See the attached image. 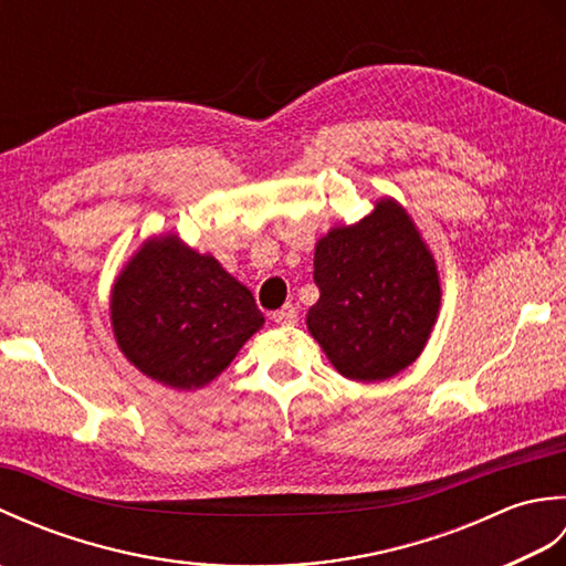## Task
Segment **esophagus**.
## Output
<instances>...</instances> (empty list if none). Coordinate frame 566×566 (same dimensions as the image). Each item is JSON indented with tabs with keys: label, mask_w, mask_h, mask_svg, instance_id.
I'll return each instance as SVG.
<instances>
[{
	"label": "esophagus",
	"mask_w": 566,
	"mask_h": 566,
	"mask_svg": "<svg viewBox=\"0 0 566 566\" xmlns=\"http://www.w3.org/2000/svg\"><path fill=\"white\" fill-rule=\"evenodd\" d=\"M298 318V311L294 304H284L280 311H274L272 314V321L280 323V326H294Z\"/></svg>",
	"instance_id": "1"
}]
</instances>
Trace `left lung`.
<instances>
[{
  "label": "left lung",
  "mask_w": 566,
  "mask_h": 566,
  "mask_svg": "<svg viewBox=\"0 0 566 566\" xmlns=\"http://www.w3.org/2000/svg\"><path fill=\"white\" fill-rule=\"evenodd\" d=\"M314 282L306 326L343 377L384 381L423 353L440 276L399 201L384 197L359 223L331 228L316 243Z\"/></svg>",
  "instance_id": "obj_1"
}]
</instances>
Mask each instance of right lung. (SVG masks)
<instances>
[{
  "mask_svg": "<svg viewBox=\"0 0 566 566\" xmlns=\"http://www.w3.org/2000/svg\"><path fill=\"white\" fill-rule=\"evenodd\" d=\"M109 308L128 363L182 391L219 377L264 323L248 286L175 233L140 245L116 276Z\"/></svg>",
  "mask_w": 566,
  "mask_h": 566,
  "instance_id": "add662e5",
  "label": "right lung"
}]
</instances>
